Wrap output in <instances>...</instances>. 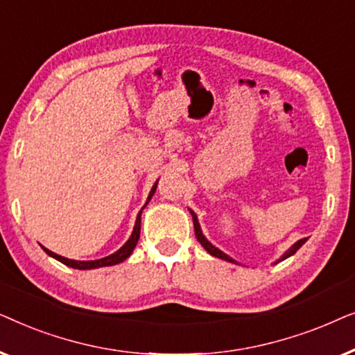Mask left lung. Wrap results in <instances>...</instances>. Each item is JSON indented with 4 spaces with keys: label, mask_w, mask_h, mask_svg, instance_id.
<instances>
[{
    "label": "left lung",
    "mask_w": 355,
    "mask_h": 355,
    "mask_svg": "<svg viewBox=\"0 0 355 355\" xmlns=\"http://www.w3.org/2000/svg\"><path fill=\"white\" fill-rule=\"evenodd\" d=\"M189 211H191V215H192V220H193V230H196V237H197V241H198V242H200V244H202V247H203V249H205V250H207V252H208V254H210V255H213V257H216V259H221V260L231 261V263H236V265H239V263H237V261H236L234 259H232V257H230V255H226V254H225V252H223V250H220V249H218V247H215V245H213V244H211V242H210V241H208L205 236H203V232H202V227H200V223H198V218H197V215H196V213H193L192 210H189ZM305 242H307V237H304V239H299L297 242H295V244H293V245H291V247H289V249H288V250H286V252H284V254H283V255H281V257H279V259L275 261V263H278V261H283V260H286V259H289V257H291V255H294V254H295V252H297V250L300 249V247H302V245L305 244Z\"/></svg>",
    "instance_id": "obj_1"
}]
</instances>
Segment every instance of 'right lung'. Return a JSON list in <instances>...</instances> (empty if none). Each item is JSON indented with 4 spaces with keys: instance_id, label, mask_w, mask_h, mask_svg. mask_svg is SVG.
I'll use <instances>...</instances> for the list:
<instances>
[{
    "instance_id": "obj_1",
    "label": "right lung",
    "mask_w": 355,
    "mask_h": 355,
    "mask_svg": "<svg viewBox=\"0 0 355 355\" xmlns=\"http://www.w3.org/2000/svg\"><path fill=\"white\" fill-rule=\"evenodd\" d=\"M157 184H158V181L153 184L152 191H150L148 197H147V202H145V205H144L142 208H140L139 215H137V218H135V225H134L132 234H130L128 242H125V244H124L123 247H121L119 250H116L114 254H111V255H108V257H103V259H98V260H87V261H84V260H71V259H66V257L58 255V254H55V252L48 250L46 247H43V245H42V249L45 250L48 255L53 257V259H55V260L61 261V263H64L66 266H71V268H76V270H94V268H101V266H111V265H118V263H121V261H124L125 259H129L130 254H132L134 249H135V245H137L139 237H140V216H142L144 208L148 205L150 200H152L153 193H155V191H157Z\"/></svg>"
}]
</instances>
